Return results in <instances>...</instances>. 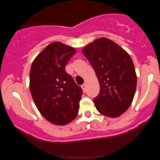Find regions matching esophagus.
<instances>
[{"label": "esophagus", "mask_w": 160, "mask_h": 160, "mask_svg": "<svg viewBox=\"0 0 160 160\" xmlns=\"http://www.w3.org/2000/svg\"><path fill=\"white\" fill-rule=\"evenodd\" d=\"M81 87H82V90H83L84 92H86V83H83V84H82V85L81 86Z\"/></svg>", "instance_id": "esophagus-1"}]
</instances>
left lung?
<instances>
[{"label":"left lung","mask_w":160,"mask_h":160,"mask_svg":"<svg viewBox=\"0 0 160 160\" xmlns=\"http://www.w3.org/2000/svg\"><path fill=\"white\" fill-rule=\"evenodd\" d=\"M82 53L94 68L100 84V92L93 100L96 109L109 117L122 114L131 105L137 86L131 57L105 38L86 46Z\"/></svg>","instance_id":"left-lung-1"}]
</instances>
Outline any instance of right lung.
Masks as SVG:
<instances>
[{
  "label": "right lung",
  "instance_id": "right-lung-1",
  "mask_svg": "<svg viewBox=\"0 0 160 160\" xmlns=\"http://www.w3.org/2000/svg\"><path fill=\"white\" fill-rule=\"evenodd\" d=\"M75 49L53 42L36 57L30 71V91L40 113L53 124L69 123L78 116L82 94L65 71Z\"/></svg>",
  "mask_w": 160,
  "mask_h": 160
}]
</instances>
